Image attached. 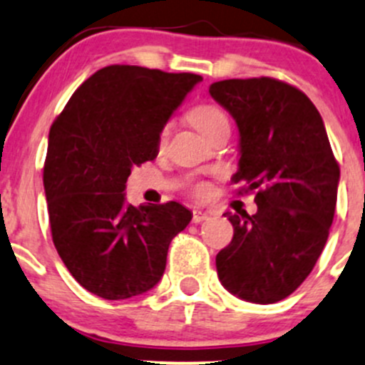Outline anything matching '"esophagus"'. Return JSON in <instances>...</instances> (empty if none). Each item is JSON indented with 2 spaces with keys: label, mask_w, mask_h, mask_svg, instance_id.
Masks as SVG:
<instances>
[{
  "label": "esophagus",
  "mask_w": 365,
  "mask_h": 365,
  "mask_svg": "<svg viewBox=\"0 0 365 365\" xmlns=\"http://www.w3.org/2000/svg\"><path fill=\"white\" fill-rule=\"evenodd\" d=\"M208 219H210L208 212H201V210H194L192 212V222L194 224H200V222H203V220H208Z\"/></svg>",
  "instance_id": "obj_1"
}]
</instances>
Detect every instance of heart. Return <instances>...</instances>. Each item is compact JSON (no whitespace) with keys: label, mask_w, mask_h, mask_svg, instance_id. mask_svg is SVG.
I'll use <instances>...</instances> for the list:
<instances>
[{"label":"heart","mask_w":365,"mask_h":365,"mask_svg":"<svg viewBox=\"0 0 365 365\" xmlns=\"http://www.w3.org/2000/svg\"><path fill=\"white\" fill-rule=\"evenodd\" d=\"M189 121L194 125L197 132H200L203 138H208L213 132L220 130V128H230V120H227L226 113L219 108V106L213 104H200L196 108H192L189 111ZM169 125H164L159 135V145H164L165 139L169 135ZM208 192L205 185H200L196 189V194L205 196Z\"/></svg>","instance_id":"heart-1"}]
</instances>
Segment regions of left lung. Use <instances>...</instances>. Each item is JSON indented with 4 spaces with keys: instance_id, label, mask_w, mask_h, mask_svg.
I'll return each mask as SVG.
<instances>
[{
    "instance_id": "left-lung-1",
    "label": "left lung",
    "mask_w": 365,
    "mask_h": 365,
    "mask_svg": "<svg viewBox=\"0 0 365 365\" xmlns=\"http://www.w3.org/2000/svg\"><path fill=\"white\" fill-rule=\"evenodd\" d=\"M210 95L238 127L233 182L256 190L257 212L224 213L233 240L215 257L224 288L252 304H275L305 281L329 238L339 185L322 114L282 81L227 79Z\"/></svg>"
}]
</instances>
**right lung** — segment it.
I'll list each match as a JSON object with an SVG mask.
<instances>
[{
  "label": "right lung",
  "instance_id": "1",
  "mask_svg": "<svg viewBox=\"0 0 365 365\" xmlns=\"http://www.w3.org/2000/svg\"><path fill=\"white\" fill-rule=\"evenodd\" d=\"M203 77L111 65L84 81L49 132L43 190L54 247L93 295L125 300L159 284L192 212L127 203L134 165L153 160L171 114Z\"/></svg>",
  "mask_w": 365,
  "mask_h": 365
}]
</instances>
